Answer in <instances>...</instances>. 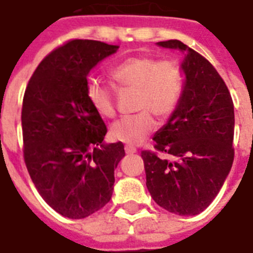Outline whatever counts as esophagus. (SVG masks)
<instances>
[{
	"label": "esophagus",
	"mask_w": 253,
	"mask_h": 253,
	"mask_svg": "<svg viewBox=\"0 0 253 253\" xmlns=\"http://www.w3.org/2000/svg\"><path fill=\"white\" fill-rule=\"evenodd\" d=\"M124 149H125V153L126 154H133L137 152V149L134 148V146H132V145H125Z\"/></svg>",
	"instance_id": "obj_1"
}]
</instances>
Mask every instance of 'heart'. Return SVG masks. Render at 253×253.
<instances>
[{
	"label": "heart",
	"mask_w": 253,
	"mask_h": 253,
	"mask_svg": "<svg viewBox=\"0 0 253 253\" xmlns=\"http://www.w3.org/2000/svg\"><path fill=\"white\" fill-rule=\"evenodd\" d=\"M120 92L136 91V115L123 117L109 128L111 138L128 145L144 142L156 129L153 115L166 120L179 105L185 88V76L181 66L173 59H158L153 55L129 56L111 71ZM116 88L89 79L85 84V96L100 116L112 119L116 115Z\"/></svg>",
	"instance_id": "heart-1"
}]
</instances>
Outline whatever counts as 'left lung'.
I'll list each match as a JSON object with an SVG mask.
<instances>
[{
  "label": "left lung",
  "instance_id": "left-lung-1",
  "mask_svg": "<svg viewBox=\"0 0 253 253\" xmlns=\"http://www.w3.org/2000/svg\"><path fill=\"white\" fill-rule=\"evenodd\" d=\"M158 44L187 52L182 64L186 83L178 108L154 136L156 152H141L146 187L162 209L197 215L218 195L234 162V103L205 56L178 39Z\"/></svg>",
  "mask_w": 253,
  "mask_h": 253
}]
</instances>
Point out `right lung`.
I'll list each match as a JSON object with an SVG mask.
<instances>
[{
    "label": "right lung",
    "mask_w": 253,
    "mask_h": 253,
    "mask_svg": "<svg viewBox=\"0 0 253 253\" xmlns=\"http://www.w3.org/2000/svg\"><path fill=\"white\" fill-rule=\"evenodd\" d=\"M113 44L71 39L35 68L22 103L23 160L50 207L82 219L111 201L124 144L103 142L107 126L85 96L87 75Z\"/></svg>",
    "instance_id": "1"
}]
</instances>
